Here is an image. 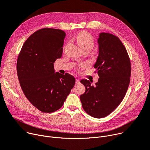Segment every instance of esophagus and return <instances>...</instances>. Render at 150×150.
<instances>
[{"instance_id": "1", "label": "esophagus", "mask_w": 150, "mask_h": 150, "mask_svg": "<svg viewBox=\"0 0 150 150\" xmlns=\"http://www.w3.org/2000/svg\"><path fill=\"white\" fill-rule=\"evenodd\" d=\"M75 83H76V84H79L80 83V81H79V79H76V81H75Z\"/></svg>"}]
</instances>
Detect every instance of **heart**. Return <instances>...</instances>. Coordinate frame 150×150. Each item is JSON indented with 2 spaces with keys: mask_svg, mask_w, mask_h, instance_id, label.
Here are the masks:
<instances>
[{
  "mask_svg": "<svg viewBox=\"0 0 150 150\" xmlns=\"http://www.w3.org/2000/svg\"><path fill=\"white\" fill-rule=\"evenodd\" d=\"M76 41L81 49H91L94 46V40L93 37L86 32H81L76 36Z\"/></svg>",
  "mask_w": 150,
  "mask_h": 150,
  "instance_id": "heart-1",
  "label": "heart"
}]
</instances>
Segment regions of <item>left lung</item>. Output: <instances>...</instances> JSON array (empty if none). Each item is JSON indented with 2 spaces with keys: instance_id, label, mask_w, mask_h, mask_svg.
<instances>
[{
  "instance_id": "obj_1",
  "label": "left lung",
  "mask_w": 150,
  "mask_h": 150,
  "mask_svg": "<svg viewBox=\"0 0 150 150\" xmlns=\"http://www.w3.org/2000/svg\"><path fill=\"white\" fill-rule=\"evenodd\" d=\"M97 41L99 54L94 67L99 78L94 85L87 79L81 81L86 91L80 100L88 115L100 118L111 114L125 98L130 83L131 65L127 50L118 37L102 32Z\"/></svg>"
}]
</instances>
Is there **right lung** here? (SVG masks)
<instances>
[{
  "label": "right lung",
  "mask_w": 150,
  "mask_h": 150,
  "mask_svg": "<svg viewBox=\"0 0 150 150\" xmlns=\"http://www.w3.org/2000/svg\"><path fill=\"white\" fill-rule=\"evenodd\" d=\"M65 36L60 29L39 30L25 40L17 60L21 89L30 103L44 112L60 109L75 83L72 75L54 70V63L62 55Z\"/></svg>",
  "instance_id": "1"
}]
</instances>
